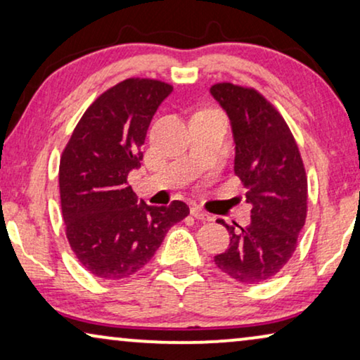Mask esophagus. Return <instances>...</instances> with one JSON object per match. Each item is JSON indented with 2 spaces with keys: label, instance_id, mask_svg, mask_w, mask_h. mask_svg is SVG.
I'll use <instances>...</instances> for the list:
<instances>
[{
  "label": "esophagus",
  "instance_id": "34e87169",
  "mask_svg": "<svg viewBox=\"0 0 360 360\" xmlns=\"http://www.w3.org/2000/svg\"><path fill=\"white\" fill-rule=\"evenodd\" d=\"M190 213H191V216H193V218L200 219V221H211V219H213V216H211L210 213H206L205 210H201L200 206H191Z\"/></svg>",
  "mask_w": 360,
  "mask_h": 360
}]
</instances>
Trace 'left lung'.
<instances>
[{
	"label": "left lung",
	"mask_w": 360,
	"mask_h": 360,
	"mask_svg": "<svg viewBox=\"0 0 360 360\" xmlns=\"http://www.w3.org/2000/svg\"><path fill=\"white\" fill-rule=\"evenodd\" d=\"M210 93L231 121L234 174L252 205L244 228L218 219L228 229L229 248L214 255V264L240 283L265 282L287 265L307 219L302 155L287 122L254 88L216 83Z\"/></svg>",
	"instance_id": "1"
}]
</instances>
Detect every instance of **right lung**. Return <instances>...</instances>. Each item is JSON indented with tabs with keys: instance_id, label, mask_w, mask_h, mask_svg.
I'll list each match as a JSON object with an SVG mask.
<instances>
[{
	"instance_id": "1",
	"label": "right lung",
	"mask_w": 360,
	"mask_h": 360,
	"mask_svg": "<svg viewBox=\"0 0 360 360\" xmlns=\"http://www.w3.org/2000/svg\"><path fill=\"white\" fill-rule=\"evenodd\" d=\"M172 85L127 78L91 103L58 167L62 216L78 262L100 278L120 280L154 257L167 231L190 213L184 201L150 206L127 175L139 169L147 129Z\"/></svg>"
}]
</instances>
